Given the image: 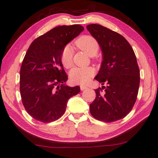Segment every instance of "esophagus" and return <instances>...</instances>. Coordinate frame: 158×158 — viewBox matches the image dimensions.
I'll list each match as a JSON object with an SVG mask.
<instances>
[{"instance_id":"obj_1","label":"esophagus","mask_w":158,"mask_h":158,"mask_svg":"<svg viewBox=\"0 0 158 158\" xmlns=\"http://www.w3.org/2000/svg\"><path fill=\"white\" fill-rule=\"evenodd\" d=\"M80 89H81V90H84L88 89V87L85 86V85H80Z\"/></svg>"}]
</instances>
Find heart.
<instances>
[{
	"mask_svg": "<svg viewBox=\"0 0 158 158\" xmlns=\"http://www.w3.org/2000/svg\"><path fill=\"white\" fill-rule=\"evenodd\" d=\"M75 44L79 49L84 51L89 56H94L99 50V43L95 37L91 35H83L75 41ZM60 60L63 66L69 68L73 64V49L70 46L63 48L61 52ZM95 74L94 69L87 68H74L69 73L70 81L74 84H85L90 81Z\"/></svg>",
	"mask_w": 158,
	"mask_h": 158,
	"instance_id": "obj_1",
	"label": "heart"
}]
</instances>
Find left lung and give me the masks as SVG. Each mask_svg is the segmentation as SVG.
Returning <instances> with one entry per match:
<instances>
[{"label": "left lung", "instance_id": "8db88e82", "mask_svg": "<svg viewBox=\"0 0 158 158\" xmlns=\"http://www.w3.org/2000/svg\"><path fill=\"white\" fill-rule=\"evenodd\" d=\"M86 28L97 40L103 56L95 79L102 85L107 84L95 90L96 98L90 105V112L98 121H118L130 113L137 100L140 73L135 53L121 34L99 24Z\"/></svg>", "mask_w": 158, "mask_h": 158}]
</instances>
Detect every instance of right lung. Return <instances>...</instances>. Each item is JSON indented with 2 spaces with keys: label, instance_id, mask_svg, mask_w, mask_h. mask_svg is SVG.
Returning <instances> with one entry per match:
<instances>
[{
  "label": "right lung",
  "instance_id": "obj_1",
  "mask_svg": "<svg viewBox=\"0 0 158 158\" xmlns=\"http://www.w3.org/2000/svg\"><path fill=\"white\" fill-rule=\"evenodd\" d=\"M79 24L60 26L36 38L26 52L20 70V93L26 111L42 123L58 120L65 113L69 99L80 92L69 87L60 60L65 45L79 35Z\"/></svg>",
  "mask_w": 158,
  "mask_h": 158
}]
</instances>
